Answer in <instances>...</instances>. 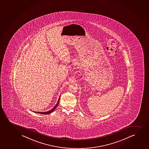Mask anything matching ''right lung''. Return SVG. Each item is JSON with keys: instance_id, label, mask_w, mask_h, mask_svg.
I'll return each mask as SVG.
<instances>
[{"instance_id": "add662e5", "label": "right lung", "mask_w": 149, "mask_h": 149, "mask_svg": "<svg viewBox=\"0 0 149 149\" xmlns=\"http://www.w3.org/2000/svg\"><path fill=\"white\" fill-rule=\"evenodd\" d=\"M60 97H59V100H58V102H57V103L56 104V105L54 107H53L51 110H49V111H47V112H36L37 113H39V114H50L51 113H52V112L55 109H56V107H57L58 106V104H59V100H60ZM34 112V113H36V112Z\"/></svg>"}]
</instances>
